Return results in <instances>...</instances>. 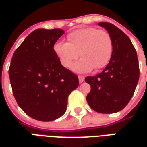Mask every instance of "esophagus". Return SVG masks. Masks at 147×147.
<instances>
[{
  "instance_id": "esophagus-1",
  "label": "esophagus",
  "mask_w": 147,
  "mask_h": 147,
  "mask_svg": "<svg viewBox=\"0 0 147 147\" xmlns=\"http://www.w3.org/2000/svg\"><path fill=\"white\" fill-rule=\"evenodd\" d=\"M78 78H79V82H80V83H82V82L84 81V76H82V75H79V76H78Z\"/></svg>"
}]
</instances>
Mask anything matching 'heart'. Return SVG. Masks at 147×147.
<instances>
[{
	"instance_id": "heart-1",
	"label": "heart",
	"mask_w": 147,
	"mask_h": 147,
	"mask_svg": "<svg viewBox=\"0 0 147 147\" xmlns=\"http://www.w3.org/2000/svg\"><path fill=\"white\" fill-rule=\"evenodd\" d=\"M54 51L61 64L67 69L71 67L80 53L82 58L74 65L73 69L85 73L94 67L99 69L107 65L113 53V41L107 30L86 27L68 34L67 43H56Z\"/></svg>"
}]
</instances>
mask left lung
<instances>
[{"mask_svg":"<svg viewBox=\"0 0 147 147\" xmlns=\"http://www.w3.org/2000/svg\"><path fill=\"white\" fill-rule=\"evenodd\" d=\"M110 34L113 53L103 71L86 77L91 91L86 99L90 107L101 113L123 110L133 96L140 78L137 53L126 34L110 22H98Z\"/></svg>","mask_w":147,"mask_h":147,"instance_id":"8db88e82","label":"left lung"}]
</instances>
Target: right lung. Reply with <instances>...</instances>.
I'll use <instances>...</instances> for the list:
<instances>
[{"mask_svg":"<svg viewBox=\"0 0 147 147\" xmlns=\"http://www.w3.org/2000/svg\"><path fill=\"white\" fill-rule=\"evenodd\" d=\"M60 29H37L26 37L8 70L14 97L28 116L51 121L66 112L67 98L79 84L78 76L62 66L54 45Z\"/></svg>","mask_w":147,"mask_h":147,"instance_id":"right-lung-1","label":"right lung"}]
</instances>
